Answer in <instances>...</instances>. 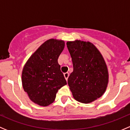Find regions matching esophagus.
<instances>
[{"label":"esophagus","instance_id":"obj_1","mask_svg":"<svg viewBox=\"0 0 130 130\" xmlns=\"http://www.w3.org/2000/svg\"><path fill=\"white\" fill-rule=\"evenodd\" d=\"M69 73H64V77H65V78L66 79V80H67L68 78H69Z\"/></svg>","mask_w":130,"mask_h":130}]
</instances>
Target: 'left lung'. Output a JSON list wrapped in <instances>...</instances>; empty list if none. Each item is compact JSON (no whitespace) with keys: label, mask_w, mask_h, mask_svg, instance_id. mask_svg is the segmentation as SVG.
<instances>
[{"label":"left lung","mask_w":130,"mask_h":130,"mask_svg":"<svg viewBox=\"0 0 130 130\" xmlns=\"http://www.w3.org/2000/svg\"><path fill=\"white\" fill-rule=\"evenodd\" d=\"M67 46L73 63L68 78L73 98L87 104L105 92L108 84L107 65L101 53L92 43L80 40L68 41Z\"/></svg>","instance_id":"8db88e82"}]
</instances>
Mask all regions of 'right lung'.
I'll return each mask as SVG.
<instances>
[{"mask_svg": "<svg viewBox=\"0 0 130 130\" xmlns=\"http://www.w3.org/2000/svg\"><path fill=\"white\" fill-rule=\"evenodd\" d=\"M63 40L46 41L30 57L22 72L24 91L33 103L41 106L54 102L58 90L67 84L58 58L63 50Z\"/></svg>", "mask_w": 130, "mask_h": 130, "instance_id": "add662e5", "label": "right lung"}]
</instances>
